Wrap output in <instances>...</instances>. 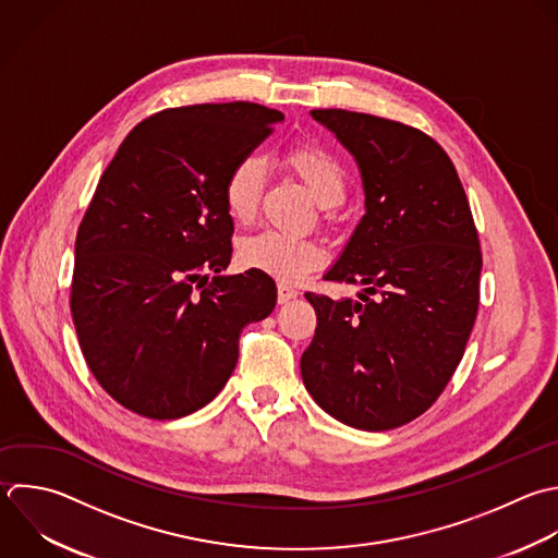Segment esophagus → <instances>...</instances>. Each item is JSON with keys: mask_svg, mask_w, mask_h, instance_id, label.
<instances>
[{"mask_svg": "<svg viewBox=\"0 0 558 558\" xmlns=\"http://www.w3.org/2000/svg\"><path fill=\"white\" fill-rule=\"evenodd\" d=\"M299 296V290H294L292 286H288V283H279L277 286V299H279V303H288V301H292V299H296Z\"/></svg>", "mask_w": 558, "mask_h": 558, "instance_id": "esophagus-1", "label": "esophagus"}]
</instances>
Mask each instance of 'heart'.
I'll list each match as a JSON object with an SVG mask.
<instances>
[{
    "instance_id": "1",
    "label": "heart",
    "mask_w": 558,
    "mask_h": 558,
    "mask_svg": "<svg viewBox=\"0 0 558 558\" xmlns=\"http://www.w3.org/2000/svg\"><path fill=\"white\" fill-rule=\"evenodd\" d=\"M286 168L301 179L320 207H336L344 201L347 177L340 161L323 146L299 144L286 150ZM266 161L244 155L225 179V209L235 222H248L259 205L266 185ZM242 266L266 272L279 281H301L323 266L325 253L318 244L279 231H262L242 240L238 248Z\"/></svg>"
}]
</instances>
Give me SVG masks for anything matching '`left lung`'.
<instances>
[{
	"mask_svg": "<svg viewBox=\"0 0 558 558\" xmlns=\"http://www.w3.org/2000/svg\"><path fill=\"white\" fill-rule=\"evenodd\" d=\"M312 118L353 155L366 207L325 279L364 290L357 301L305 292L318 323L301 375L333 418L384 432L423 414L462 360L480 301L477 231L429 135L342 109Z\"/></svg>",
	"mask_w": 558,
	"mask_h": 558,
	"instance_id": "8db88e82",
	"label": "left lung"
}]
</instances>
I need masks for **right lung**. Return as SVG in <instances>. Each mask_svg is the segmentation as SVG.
<instances>
[{
  "label": "right lung",
  "mask_w": 558,
  "mask_h": 558,
  "mask_svg": "<svg viewBox=\"0 0 558 558\" xmlns=\"http://www.w3.org/2000/svg\"><path fill=\"white\" fill-rule=\"evenodd\" d=\"M277 122L283 113L253 102L166 109L126 135L96 187L76 235L72 316L98 384L142 416L207 405L238 364L242 329L275 310L266 272H220L233 253L225 179Z\"/></svg>",
  "instance_id": "obj_1"
}]
</instances>
